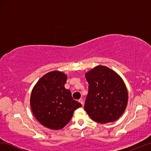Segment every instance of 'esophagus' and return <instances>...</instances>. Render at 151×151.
Masks as SVG:
<instances>
[{
	"label": "esophagus",
	"mask_w": 151,
	"mask_h": 151,
	"mask_svg": "<svg viewBox=\"0 0 151 151\" xmlns=\"http://www.w3.org/2000/svg\"><path fill=\"white\" fill-rule=\"evenodd\" d=\"M78 101H79L80 103H81V104H82V106H83V99H79V100H78Z\"/></svg>",
	"instance_id": "1"
}]
</instances>
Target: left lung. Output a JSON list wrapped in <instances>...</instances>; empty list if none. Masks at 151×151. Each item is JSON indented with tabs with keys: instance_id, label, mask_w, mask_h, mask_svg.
Instances as JSON below:
<instances>
[{
	"instance_id": "left-lung-1",
	"label": "left lung",
	"mask_w": 151,
	"mask_h": 151,
	"mask_svg": "<svg viewBox=\"0 0 151 151\" xmlns=\"http://www.w3.org/2000/svg\"><path fill=\"white\" fill-rule=\"evenodd\" d=\"M89 83L84 109L93 120L100 124L113 122L127 107L128 93L125 83L113 70L97 65L86 73Z\"/></svg>"
}]
</instances>
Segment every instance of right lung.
I'll list each match as a JSON object with an SVG mask.
<instances>
[{"instance_id":"add662e5","label":"right lung","mask_w":151,"mask_h":151,"mask_svg":"<svg viewBox=\"0 0 151 151\" xmlns=\"http://www.w3.org/2000/svg\"><path fill=\"white\" fill-rule=\"evenodd\" d=\"M68 76L54 71L40 78L31 94L30 105L35 117L44 127L53 130L67 125L82 104L73 99L64 87Z\"/></svg>"}]
</instances>
